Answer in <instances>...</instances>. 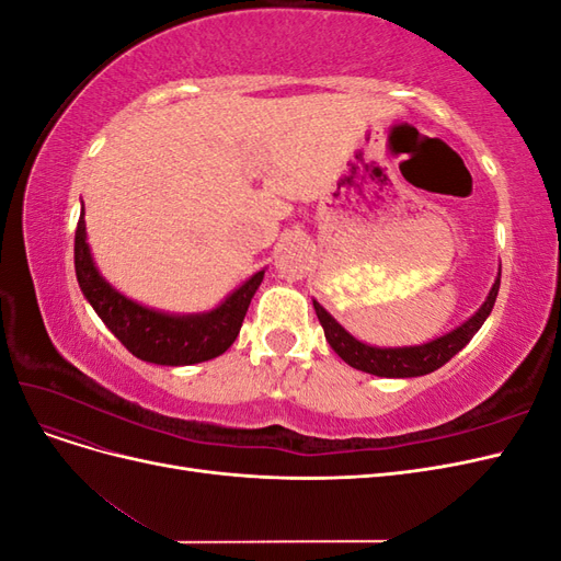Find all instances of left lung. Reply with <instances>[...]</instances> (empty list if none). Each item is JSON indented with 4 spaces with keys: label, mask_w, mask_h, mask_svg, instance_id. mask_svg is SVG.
<instances>
[{
    "label": "left lung",
    "mask_w": 561,
    "mask_h": 561,
    "mask_svg": "<svg viewBox=\"0 0 561 561\" xmlns=\"http://www.w3.org/2000/svg\"><path fill=\"white\" fill-rule=\"evenodd\" d=\"M499 285H501V274L496 276L494 285H491V290H489L482 307L474 311L466 322H461V325L454 328L451 332L437 336V339H431V342L419 344V346H396V348L393 346L390 348L369 346L339 325V322L325 309H322L316 299H313V309H316V316L320 320L322 330H325L328 344L334 348V353L344 363H348L351 367L360 369V371H367V375H375V377L410 379V377L431 375V371H435L437 367L449 363L454 355L470 342L474 332L484 325V320L489 318L491 309H494L496 297H499Z\"/></svg>",
    "instance_id": "obj_1"
}]
</instances>
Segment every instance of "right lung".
Wrapping results in <instances>:
<instances>
[{
	"instance_id": "right-lung-1",
	"label": "right lung",
	"mask_w": 561,
	"mask_h": 561,
	"mask_svg": "<svg viewBox=\"0 0 561 561\" xmlns=\"http://www.w3.org/2000/svg\"><path fill=\"white\" fill-rule=\"evenodd\" d=\"M75 271L83 297L135 358L154 365H196L222 355L241 332L250 301L264 280V268L215 309L203 313H165L122 295L100 274L87 241L83 208L75 233Z\"/></svg>"
}]
</instances>
